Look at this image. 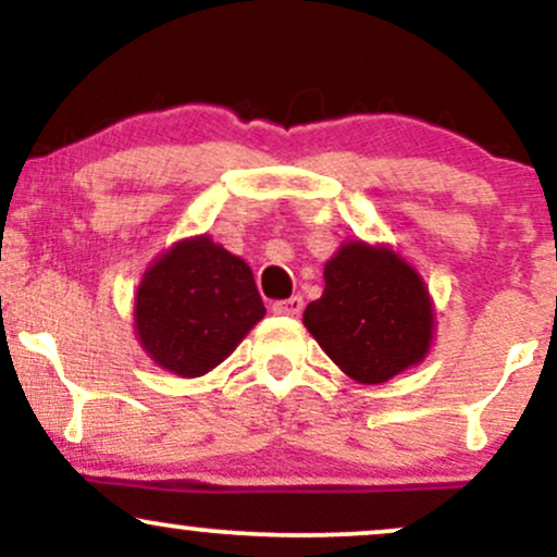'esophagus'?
<instances>
[{"instance_id": "esophagus-1", "label": "esophagus", "mask_w": 557, "mask_h": 557, "mask_svg": "<svg viewBox=\"0 0 557 557\" xmlns=\"http://www.w3.org/2000/svg\"><path fill=\"white\" fill-rule=\"evenodd\" d=\"M300 309H304V298H300V296H290L285 300H274V304H272V311H274V314H280V317H298Z\"/></svg>"}]
</instances>
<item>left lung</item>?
I'll return each mask as SVG.
<instances>
[{"mask_svg": "<svg viewBox=\"0 0 557 557\" xmlns=\"http://www.w3.org/2000/svg\"><path fill=\"white\" fill-rule=\"evenodd\" d=\"M304 324L350 380L382 385L430 354L432 298L393 248L350 240L324 264V293Z\"/></svg>", "mask_w": 557, "mask_h": 557, "instance_id": "1", "label": "left lung"}]
</instances>
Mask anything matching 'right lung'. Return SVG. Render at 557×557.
Returning a JSON list of instances; mask_svg holds the SVG:
<instances>
[{"mask_svg": "<svg viewBox=\"0 0 557 557\" xmlns=\"http://www.w3.org/2000/svg\"><path fill=\"white\" fill-rule=\"evenodd\" d=\"M264 314L251 267L209 235H196L146 270L133 317L151 361L177 376H201L225 361Z\"/></svg>", "mask_w": 557, "mask_h": 557, "instance_id": "1", "label": "right lung"}]
</instances>
